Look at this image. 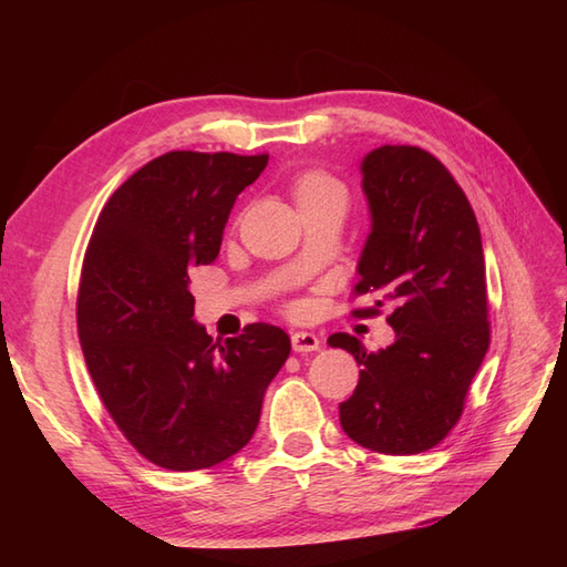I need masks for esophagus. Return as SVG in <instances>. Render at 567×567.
<instances>
[{
  "label": "esophagus",
  "mask_w": 567,
  "mask_h": 567,
  "mask_svg": "<svg viewBox=\"0 0 567 567\" xmlns=\"http://www.w3.org/2000/svg\"><path fill=\"white\" fill-rule=\"evenodd\" d=\"M292 348H295V353H302V355L315 353L321 348V339L311 331H295L292 333Z\"/></svg>",
  "instance_id": "obj_1"
}]
</instances>
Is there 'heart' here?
Instances as JSON below:
<instances>
[{"instance_id": "1", "label": "heart", "mask_w": 567, "mask_h": 567, "mask_svg": "<svg viewBox=\"0 0 567 567\" xmlns=\"http://www.w3.org/2000/svg\"><path fill=\"white\" fill-rule=\"evenodd\" d=\"M292 197L297 202L299 212H302L307 207H317V204H323V202H333V199L346 202V187L329 173L305 171L292 179Z\"/></svg>"}]
</instances>
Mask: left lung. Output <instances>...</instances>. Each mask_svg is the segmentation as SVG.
<instances>
[{
	"label": "left lung",
	"mask_w": 567,
	"mask_h": 567,
	"mask_svg": "<svg viewBox=\"0 0 567 567\" xmlns=\"http://www.w3.org/2000/svg\"><path fill=\"white\" fill-rule=\"evenodd\" d=\"M370 234L355 295L375 297L394 343L368 353L355 336L329 346L353 353L360 380L341 402L343 431L384 455L424 453L449 436L489 348L483 238L465 192L416 146H380L363 165Z\"/></svg>",
	"instance_id": "8db88e82"
}]
</instances>
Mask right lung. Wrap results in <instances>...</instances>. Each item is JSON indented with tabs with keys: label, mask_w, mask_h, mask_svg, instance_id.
<instances>
[{
	"label": "right lung",
	"mask_w": 567,
	"mask_h": 567,
	"mask_svg": "<svg viewBox=\"0 0 567 567\" xmlns=\"http://www.w3.org/2000/svg\"><path fill=\"white\" fill-rule=\"evenodd\" d=\"M265 165L268 153L171 151L94 224L78 292L84 363L114 424L158 467L189 473L244 449L292 351L270 323L214 341L192 319L189 270L219 256L234 202Z\"/></svg>",
	"instance_id": "add662e5"
}]
</instances>
